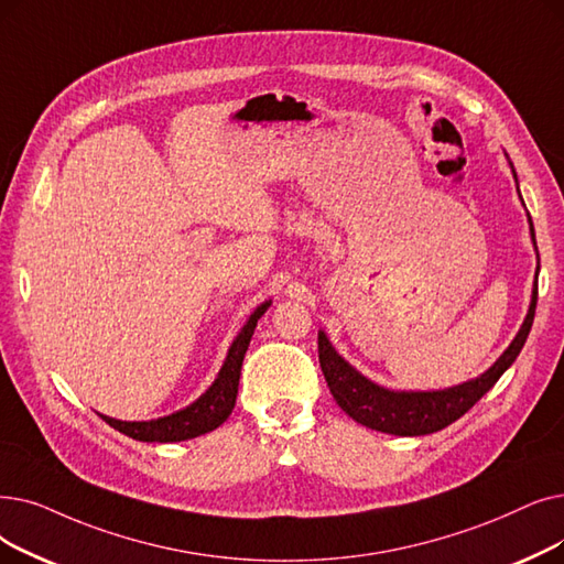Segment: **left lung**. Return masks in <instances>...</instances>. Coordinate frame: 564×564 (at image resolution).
<instances>
[{"label": "left lung", "instance_id": "1", "mask_svg": "<svg viewBox=\"0 0 564 564\" xmlns=\"http://www.w3.org/2000/svg\"><path fill=\"white\" fill-rule=\"evenodd\" d=\"M513 180H517V173H513ZM528 221H530V235L534 241V228H532L530 214H528ZM534 249H536V241H534ZM536 272H540V267H536ZM534 308H536V281H534L525 321L517 338H513L509 343V348L500 355V359L479 378L449 387V389H437V391L384 389L371 382L369 378H364L359 371H355L352 366L334 350L325 332H317V357H321V369L325 373L332 397L336 399L340 410L350 414L357 424L373 431L391 433V435H429L435 431H443L445 426L463 417V414L468 412L486 394V391L500 380V376L509 369L513 359L519 357L521 348L525 346V338L534 321Z\"/></svg>", "mask_w": 564, "mask_h": 564}]
</instances>
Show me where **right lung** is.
<instances>
[{
  "mask_svg": "<svg viewBox=\"0 0 564 564\" xmlns=\"http://www.w3.org/2000/svg\"><path fill=\"white\" fill-rule=\"evenodd\" d=\"M269 304L272 302L260 304L251 313L247 325L241 327V332L232 340L221 371H218V378L198 401H193L184 410L167 414V417H159V420H150V422H121V420L106 417V414H101V420H106L119 433H124L133 440H140V443H182V440L198 437V435H205V433L221 426L230 417V412L235 408L241 361H243V355H247V350H249V343H251V336L256 332L260 315L269 308Z\"/></svg>",
  "mask_w": 564,
  "mask_h": 564,
  "instance_id": "obj_1",
  "label": "right lung"
}]
</instances>
